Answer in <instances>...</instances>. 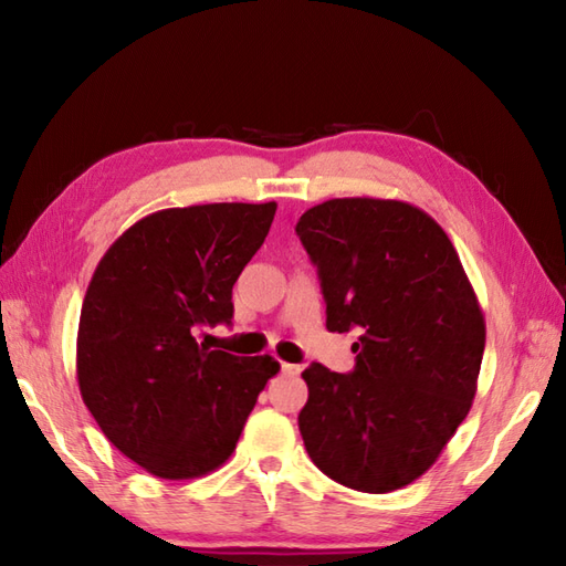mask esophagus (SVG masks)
<instances>
[{
    "mask_svg": "<svg viewBox=\"0 0 566 566\" xmlns=\"http://www.w3.org/2000/svg\"><path fill=\"white\" fill-rule=\"evenodd\" d=\"M280 367H282V375H290V377H296L298 371H302V367H298V365H292V363H282Z\"/></svg>",
    "mask_w": 566,
    "mask_h": 566,
    "instance_id": "esophagus-1",
    "label": "esophagus"
}]
</instances>
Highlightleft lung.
<instances>
[{"instance_id":"obj_1","label":"left lung","mask_w":566,"mask_h":566,"mask_svg":"<svg viewBox=\"0 0 566 566\" xmlns=\"http://www.w3.org/2000/svg\"><path fill=\"white\" fill-rule=\"evenodd\" d=\"M318 268L326 328H357V365L302 371L306 452L323 474L389 494L436 464L472 408L486 323L460 255L413 203L347 197L296 223Z\"/></svg>"}]
</instances>
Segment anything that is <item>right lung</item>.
<instances>
[{"mask_svg": "<svg viewBox=\"0 0 566 566\" xmlns=\"http://www.w3.org/2000/svg\"><path fill=\"white\" fill-rule=\"evenodd\" d=\"M276 203L163 209L118 235L92 274L77 328L84 406L118 452L160 479H197L233 454L280 363L197 343L231 323L233 284Z\"/></svg>", "mask_w": 566, "mask_h": 566, "instance_id": "add662e5", "label": "right lung"}]
</instances>
